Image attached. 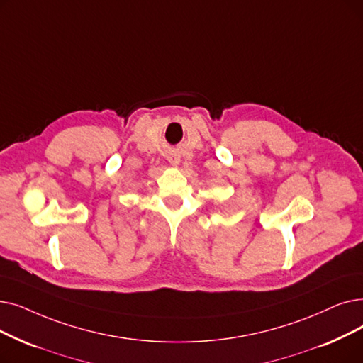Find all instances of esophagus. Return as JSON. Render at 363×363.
I'll return each instance as SVG.
<instances>
[{
  "instance_id": "34e87169",
  "label": "esophagus",
  "mask_w": 363,
  "mask_h": 363,
  "mask_svg": "<svg viewBox=\"0 0 363 363\" xmlns=\"http://www.w3.org/2000/svg\"><path fill=\"white\" fill-rule=\"evenodd\" d=\"M167 160H169V163H170V164L177 166V164H179V155H178L177 152H169V155H167Z\"/></svg>"
}]
</instances>
